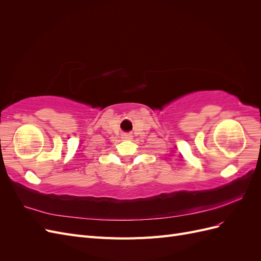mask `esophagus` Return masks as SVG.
<instances>
[{
    "label": "esophagus",
    "mask_w": 261,
    "mask_h": 261,
    "mask_svg": "<svg viewBox=\"0 0 261 261\" xmlns=\"http://www.w3.org/2000/svg\"><path fill=\"white\" fill-rule=\"evenodd\" d=\"M121 138H122V139H124V140L132 139V138H133V135H132L130 133H123V134H122V136H121Z\"/></svg>",
    "instance_id": "1"
}]
</instances>
